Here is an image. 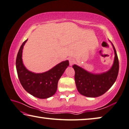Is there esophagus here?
<instances>
[{
  "label": "esophagus",
  "instance_id": "esophagus-1",
  "mask_svg": "<svg viewBox=\"0 0 129 129\" xmlns=\"http://www.w3.org/2000/svg\"><path fill=\"white\" fill-rule=\"evenodd\" d=\"M75 62V60L73 58H71L70 60H69V64H70V65H72L74 64Z\"/></svg>",
  "mask_w": 129,
  "mask_h": 129
}]
</instances>
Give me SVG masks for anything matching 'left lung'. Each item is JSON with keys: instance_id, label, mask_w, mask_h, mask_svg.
<instances>
[{"instance_id": "1", "label": "left lung", "mask_w": 129, "mask_h": 129, "mask_svg": "<svg viewBox=\"0 0 129 129\" xmlns=\"http://www.w3.org/2000/svg\"><path fill=\"white\" fill-rule=\"evenodd\" d=\"M112 45L115 57L113 65L107 72L94 74L76 65L72 66L75 71L76 85L81 95L90 98L100 96L109 90L115 83L119 72V61L115 49Z\"/></svg>"}]
</instances>
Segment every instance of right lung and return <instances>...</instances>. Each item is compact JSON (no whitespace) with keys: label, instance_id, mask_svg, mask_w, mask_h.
Listing matches in <instances>:
<instances>
[{"label":"right lung","instance_id":"add662e5","mask_svg":"<svg viewBox=\"0 0 129 129\" xmlns=\"http://www.w3.org/2000/svg\"><path fill=\"white\" fill-rule=\"evenodd\" d=\"M27 41L20 47L16 59V68L20 83L23 88L34 96L40 99L50 98L56 93L58 81L69 66V61H62L45 72H30L24 66L22 58L23 46Z\"/></svg>","mask_w":129,"mask_h":129}]
</instances>
